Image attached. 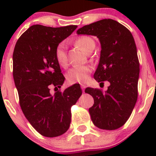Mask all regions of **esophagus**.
<instances>
[{
	"label": "esophagus",
	"instance_id": "obj_1",
	"mask_svg": "<svg viewBox=\"0 0 156 156\" xmlns=\"http://www.w3.org/2000/svg\"><path fill=\"white\" fill-rule=\"evenodd\" d=\"M80 87H81V89H82L83 92L84 91V89H85V87H86V86H85V84H83V83H82V84H80Z\"/></svg>",
	"mask_w": 156,
	"mask_h": 156
}]
</instances>
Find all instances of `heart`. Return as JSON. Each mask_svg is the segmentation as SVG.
Masks as SVG:
<instances>
[{
	"instance_id": "obj_1",
	"label": "heart",
	"mask_w": 156,
	"mask_h": 156,
	"mask_svg": "<svg viewBox=\"0 0 156 156\" xmlns=\"http://www.w3.org/2000/svg\"><path fill=\"white\" fill-rule=\"evenodd\" d=\"M76 44L82 51L86 54L92 52L95 47V42L89 37H80L76 41ZM55 58L58 65L62 67H66L68 64L67 55L66 51V44L61 43L55 49ZM92 69L89 66H75L72 68L67 73V80L69 83H86L89 80V75L91 73Z\"/></svg>"
}]
</instances>
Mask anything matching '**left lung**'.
<instances>
[{"label":"left lung","mask_w":156,"mask_h":156,"mask_svg":"<svg viewBox=\"0 0 156 156\" xmlns=\"http://www.w3.org/2000/svg\"><path fill=\"white\" fill-rule=\"evenodd\" d=\"M76 33L98 38L101 50L94 77L101 83H110L105 92L85 90L94 101L89 108L92 122L100 129H118L129 119L137 100L140 65L134 39L127 28L110 19L87 25Z\"/></svg>","instance_id":"8db88e82"}]
</instances>
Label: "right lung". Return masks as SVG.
<instances>
[{
	"instance_id": "1",
	"label": "right lung",
	"mask_w": 156,
	"mask_h": 156,
	"mask_svg": "<svg viewBox=\"0 0 156 156\" xmlns=\"http://www.w3.org/2000/svg\"><path fill=\"white\" fill-rule=\"evenodd\" d=\"M76 28L34 25L22 34L14 49L13 77L22 111L44 137H58L68 130L70 108L82 94L78 84L55 94L50 92L51 87L60 88L65 81L56 61V48Z\"/></svg>"
}]
</instances>
